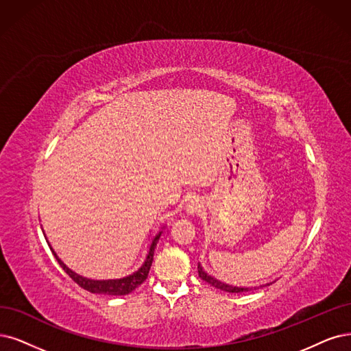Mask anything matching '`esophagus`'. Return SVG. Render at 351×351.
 Instances as JSON below:
<instances>
[{"label":"esophagus","mask_w":351,"mask_h":351,"mask_svg":"<svg viewBox=\"0 0 351 351\" xmlns=\"http://www.w3.org/2000/svg\"><path fill=\"white\" fill-rule=\"evenodd\" d=\"M201 208H202V204H201L199 199H191V201L186 204V213H188L189 215H193V214L199 213Z\"/></svg>","instance_id":"esophagus-1"}]
</instances>
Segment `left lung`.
<instances>
[{
	"mask_svg": "<svg viewBox=\"0 0 351 351\" xmlns=\"http://www.w3.org/2000/svg\"><path fill=\"white\" fill-rule=\"evenodd\" d=\"M198 275L202 280H205L206 283H210L211 287L219 289V291H224V292H231V293H240V292H249V291H254V289H258V288H265V287H269V285H271L274 282H269V283H265V285H261V287H234V285H228V283H224L221 280L215 279L214 276L208 275L206 271L202 269L201 263H198Z\"/></svg>",
	"mask_w": 351,
	"mask_h": 351,
	"instance_id": "1",
	"label": "left lung"
}]
</instances>
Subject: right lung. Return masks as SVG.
<instances>
[{"instance_id":"1","label":"right lung","mask_w":351,"mask_h":351,"mask_svg":"<svg viewBox=\"0 0 351 351\" xmlns=\"http://www.w3.org/2000/svg\"><path fill=\"white\" fill-rule=\"evenodd\" d=\"M163 228V227H162ZM162 228L159 230L158 234H156L152 241H150V245H149V252L146 254V258L145 262L141 263V266L133 271V274H130L124 278H120V279H101V280H97V279H89V278H85V276H81L75 274V271L72 269H69L66 265H64L59 256L56 254V252L51 249L50 245V250L51 253H53V256L56 257L58 263L60 265V267L66 271V274L72 278L73 282H76L77 285H80L81 288L93 292V293H102V295H127L130 292H133L138 285H141L143 282L146 280L147 275H149V270H150V266H152V262H153V254H154V249H156V244H158L159 239H160V234H162Z\"/></svg>"}]
</instances>
